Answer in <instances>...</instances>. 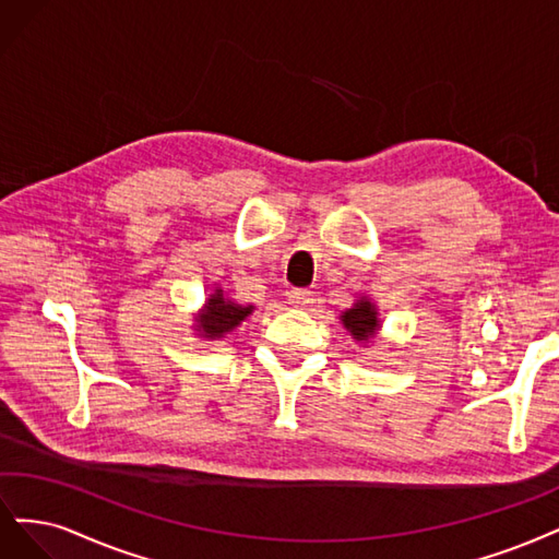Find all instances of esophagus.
<instances>
[{"mask_svg":"<svg viewBox=\"0 0 559 559\" xmlns=\"http://www.w3.org/2000/svg\"><path fill=\"white\" fill-rule=\"evenodd\" d=\"M287 301H290V306H295V309H306V306L313 304V293L311 290H293L290 295H287Z\"/></svg>","mask_w":559,"mask_h":559,"instance_id":"esophagus-1","label":"esophagus"}]
</instances>
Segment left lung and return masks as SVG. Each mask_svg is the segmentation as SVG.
I'll use <instances>...</instances> for the list:
<instances>
[{
	"instance_id": "1",
	"label": "left lung",
	"mask_w": 559,
	"mask_h": 559,
	"mask_svg": "<svg viewBox=\"0 0 559 559\" xmlns=\"http://www.w3.org/2000/svg\"><path fill=\"white\" fill-rule=\"evenodd\" d=\"M338 320L359 346H369L378 330H381L378 306L369 297H357L350 309L338 313Z\"/></svg>"
}]
</instances>
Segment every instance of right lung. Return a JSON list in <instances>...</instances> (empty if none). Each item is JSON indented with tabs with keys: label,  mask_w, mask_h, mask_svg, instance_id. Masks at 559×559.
<instances>
[{
	"label": "right lung",
	"mask_w": 559,
	"mask_h": 559,
	"mask_svg": "<svg viewBox=\"0 0 559 559\" xmlns=\"http://www.w3.org/2000/svg\"><path fill=\"white\" fill-rule=\"evenodd\" d=\"M255 311L253 304H239L225 295L223 287L206 297L204 306L194 313L192 330L204 341H221L237 330L241 322Z\"/></svg>",
	"instance_id": "right-lung-1"
}]
</instances>
